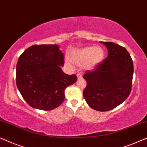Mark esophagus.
Listing matches in <instances>:
<instances>
[{
	"label": "esophagus",
	"mask_w": 147,
	"mask_h": 147,
	"mask_svg": "<svg viewBox=\"0 0 147 147\" xmlns=\"http://www.w3.org/2000/svg\"><path fill=\"white\" fill-rule=\"evenodd\" d=\"M77 78L78 79H81V78H82V74L81 73H79L77 74Z\"/></svg>",
	"instance_id": "1"
}]
</instances>
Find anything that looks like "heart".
<instances>
[{"instance_id": "obj_1", "label": "heart", "mask_w": 147, "mask_h": 147, "mask_svg": "<svg viewBox=\"0 0 147 147\" xmlns=\"http://www.w3.org/2000/svg\"><path fill=\"white\" fill-rule=\"evenodd\" d=\"M104 50L100 47H85L74 49L70 54L71 61L79 66H82L86 69H91L103 61ZM69 64L70 61L66 60Z\"/></svg>"}]
</instances>
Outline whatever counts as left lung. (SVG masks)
Listing matches in <instances>:
<instances>
[{"label":"left lung","instance_id":"1","mask_svg":"<svg viewBox=\"0 0 147 147\" xmlns=\"http://www.w3.org/2000/svg\"><path fill=\"white\" fill-rule=\"evenodd\" d=\"M108 49L103 61L84 75L87 86L83 92L88 105L97 111L114 109L129 96L134 67L125 48L112 42H100Z\"/></svg>","mask_w":147,"mask_h":147}]
</instances>
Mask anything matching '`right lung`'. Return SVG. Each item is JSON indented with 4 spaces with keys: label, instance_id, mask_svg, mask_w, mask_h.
I'll list each match as a JSON object with an SVG mask.
<instances>
[{
    "label": "right lung",
    "instance_id": "add662e5",
    "mask_svg": "<svg viewBox=\"0 0 147 147\" xmlns=\"http://www.w3.org/2000/svg\"><path fill=\"white\" fill-rule=\"evenodd\" d=\"M63 54L58 45H34L20 55L17 64V86L32 108L51 110L65 99L66 88L75 83V74L62 71Z\"/></svg>",
    "mask_w": 147,
    "mask_h": 147
}]
</instances>
